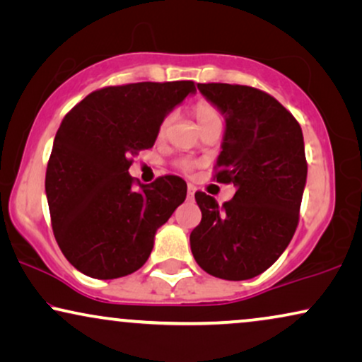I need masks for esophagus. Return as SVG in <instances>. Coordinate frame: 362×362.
<instances>
[{"label":"esophagus","mask_w":362,"mask_h":362,"mask_svg":"<svg viewBox=\"0 0 362 362\" xmlns=\"http://www.w3.org/2000/svg\"><path fill=\"white\" fill-rule=\"evenodd\" d=\"M194 195H195V187L189 184V187H187V199L192 200V199H194Z\"/></svg>","instance_id":"obj_1"}]
</instances>
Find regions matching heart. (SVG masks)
Instances as JSON below:
<instances>
[{"label":"heart","instance_id":"obj_1","mask_svg":"<svg viewBox=\"0 0 362 362\" xmlns=\"http://www.w3.org/2000/svg\"><path fill=\"white\" fill-rule=\"evenodd\" d=\"M194 112H195L197 122H199L200 129H202V127H205V125L221 124V115H220V110L216 109L214 104L206 103V100H200V103L195 105ZM172 119H173V117H172V114H170V115H167V117L163 119V122L160 124V129H158V134H160V136H163V134H165L167 127H168V125H170V122H172ZM190 165H192L190 162H182V163H180V167L184 168V170H189Z\"/></svg>","mask_w":362,"mask_h":362}]
</instances>
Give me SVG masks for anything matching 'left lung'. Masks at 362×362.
I'll return each instance as SVG.
<instances>
[{
  "label": "left lung",
  "mask_w": 362,
  "mask_h": 362,
  "mask_svg": "<svg viewBox=\"0 0 362 362\" xmlns=\"http://www.w3.org/2000/svg\"><path fill=\"white\" fill-rule=\"evenodd\" d=\"M197 88L225 117L215 177L237 192L221 206L197 192L202 221L190 233L192 253L211 276L255 278L285 252L300 220L308 175L301 127L259 89L220 83Z\"/></svg>",
  "instance_id": "obj_1"
}]
</instances>
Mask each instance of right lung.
Here are the masks:
<instances>
[{
  "mask_svg": "<svg viewBox=\"0 0 362 362\" xmlns=\"http://www.w3.org/2000/svg\"><path fill=\"white\" fill-rule=\"evenodd\" d=\"M192 81L112 86L81 100L62 120L46 168L56 242L72 267L95 279L137 272L157 230L187 197L180 177L139 184L132 157L153 147L163 119L195 94Z\"/></svg>",
  "mask_w": 362,
  "mask_h": 362,
  "instance_id": "1",
  "label": "right lung"
}]
</instances>
